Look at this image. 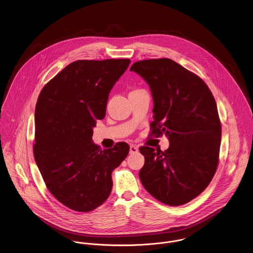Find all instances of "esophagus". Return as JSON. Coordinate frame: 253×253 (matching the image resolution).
<instances>
[{
	"label": "esophagus",
	"instance_id": "1",
	"mask_svg": "<svg viewBox=\"0 0 253 253\" xmlns=\"http://www.w3.org/2000/svg\"><path fill=\"white\" fill-rule=\"evenodd\" d=\"M138 152V148L134 145L130 146V154H136Z\"/></svg>",
	"mask_w": 253,
	"mask_h": 253
}]
</instances>
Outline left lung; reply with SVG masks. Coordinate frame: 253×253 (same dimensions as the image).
<instances>
[{"mask_svg": "<svg viewBox=\"0 0 253 253\" xmlns=\"http://www.w3.org/2000/svg\"><path fill=\"white\" fill-rule=\"evenodd\" d=\"M130 71L150 86L151 133H165L169 141L164 152L139 148L145 157L139 178L160 202L186 204L204 191L216 171L221 123L215 99L198 76L169 59L136 61Z\"/></svg>", "mask_w": 253, "mask_h": 253, "instance_id": "8db88e82", "label": "left lung"}]
</instances>
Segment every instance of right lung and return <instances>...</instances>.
Returning <instances> with one entry per match:
<instances>
[{"label": "right lung", "mask_w": 253, "mask_h": 253, "mask_svg": "<svg viewBox=\"0 0 253 253\" xmlns=\"http://www.w3.org/2000/svg\"><path fill=\"white\" fill-rule=\"evenodd\" d=\"M129 59L76 60L44 85L35 109L37 166L61 204L91 211L110 195L112 171L130 147L119 142L100 149L92 141L96 120H103L109 94L129 67Z\"/></svg>", "instance_id": "right-lung-1"}]
</instances>
